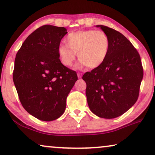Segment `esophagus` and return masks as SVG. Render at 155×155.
Here are the masks:
<instances>
[{
  "label": "esophagus",
  "instance_id": "esophagus-1",
  "mask_svg": "<svg viewBox=\"0 0 155 155\" xmlns=\"http://www.w3.org/2000/svg\"><path fill=\"white\" fill-rule=\"evenodd\" d=\"M78 78H82V74L80 73H78Z\"/></svg>",
  "mask_w": 155,
  "mask_h": 155
}]
</instances>
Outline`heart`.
Segmentation results:
<instances>
[{"label": "heart", "instance_id": "b5f03b06", "mask_svg": "<svg viewBox=\"0 0 155 155\" xmlns=\"http://www.w3.org/2000/svg\"><path fill=\"white\" fill-rule=\"evenodd\" d=\"M67 45H60L58 52L62 64L71 66L76 55L80 60V66L89 68L100 66L106 59L110 48L107 35L101 31L87 30L71 33L66 37Z\"/></svg>", "mask_w": 155, "mask_h": 155}]
</instances>
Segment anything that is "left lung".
Instances as JSON below:
<instances>
[{
	"label": "left lung",
	"mask_w": 155,
	"mask_h": 155,
	"mask_svg": "<svg viewBox=\"0 0 155 155\" xmlns=\"http://www.w3.org/2000/svg\"><path fill=\"white\" fill-rule=\"evenodd\" d=\"M96 26L108 37L109 51L105 61L85 73L82 79L91 111L99 117L113 119L126 113L137 101L143 66L138 51L124 35L107 26Z\"/></svg>",
	"instance_id": "8db88e82"
}]
</instances>
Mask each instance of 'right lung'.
I'll return each instance as SVG.
<instances>
[{"mask_svg": "<svg viewBox=\"0 0 155 155\" xmlns=\"http://www.w3.org/2000/svg\"><path fill=\"white\" fill-rule=\"evenodd\" d=\"M66 33L64 27L42 26L28 35L15 58L13 82L20 102L40 120L50 122L64 114L78 80L75 71L59 59L58 48Z\"/></svg>", "mask_w": 155, "mask_h": 155, "instance_id": "add662e5", "label": "right lung"}]
</instances>
